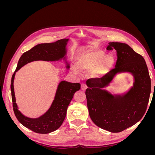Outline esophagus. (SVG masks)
Returning <instances> with one entry per match:
<instances>
[{
	"label": "esophagus",
	"instance_id": "1",
	"mask_svg": "<svg viewBox=\"0 0 155 155\" xmlns=\"http://www.w3.org/2000/svg\"><path fill=\"white\" fill-rule=\"evenodd\" d=\"M81 87V90H83V91H85L86 89H87V85H86L85 83H82Z\"/></svg>",
	"mask_w": 155,
	"mask_h": 155
}]
</instances>
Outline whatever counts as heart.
Returning a JSON list of instances; mask_svg holds the SVG:
<instances>
[{
    "instance_id": "1",
    "label": "heart",
    "mask_w": 155,
    "mask_h": 155,
    "mask_svg": "<svg viewBox=\"0 0 155 155\" xmlns=\"http://www.w3.org/2000/svg\"><path fill=\"white\" fill-rule=\"evenodd\" d=\"M76 66L71 68L75 74L81 72H91L94 69L96 77H104L113 68L115 59L111 55H106L102 51L86 50L79 53L75 59Z\"/></svg>"
}]
</instances>
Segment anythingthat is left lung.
Instances as JSON below:
<instances>
[{
    "mask_svg": "<svg viewBox=\"0 0 155 155\" xmlns=\"http://www.w3.org/2000/svg\"><path fill=\"white\" fill-rule=\"evenodd\" d=\"M108 44L107 50L116 51L115 68L101 79H88L85 94L93 122L109 132L119 133L142 119L147 109L151 83L146 63L141 55L125 43ZM122 73L132 75L133 86L121 95H112L106 88L117 74Z\"/></svg>",
    "mask_w": 155,
    "mask_h": 155,
    "instance_id": "8db88e82",
    "label": "left lung"
}]
</instances>
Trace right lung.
<instances>
[{
    "label": "right lung",
    "mask_w": 155,
    "mask_h": 155,
    "mask_svg": "<svg viewBox=\"0 0 155 155\" xmlns=\"http://www.w3.org/2000/svg\"><path fill=\"white\" fill-rule=\"evenodd\" d=\"M70 39H63L55 43H43L35 46L26 51L20 58L15 72L11 81V92L13 111L18 121L25 127L39 134H48L59 129L62 125L67 114L68 105L76 92L80 89L79 83H72L66 81H61L55 92L54 99L48 110L37 118H28L18 110L16 104L13 82L15 74L25 64L35 61H61L63 60L66 68L69 69L67 61V46Z\"/></svg>",
    "instance_id": "obj_1"
}]
</instances>
